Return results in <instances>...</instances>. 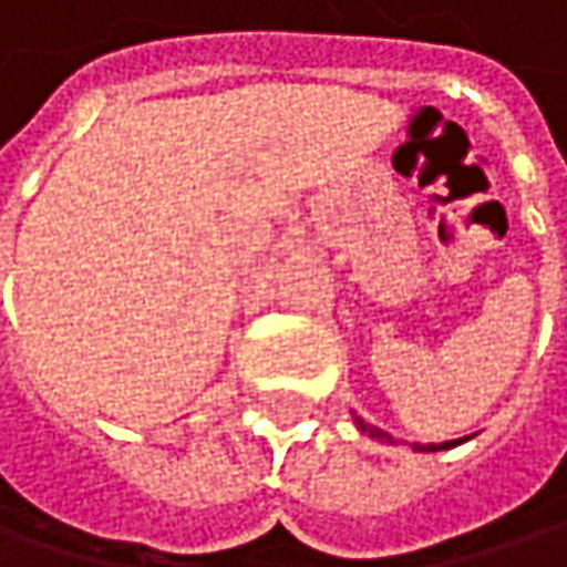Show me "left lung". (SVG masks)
<instances>
[{"label": "left lung", "instance_id": "8db88e82", "mask_svg": "<svg viewBox=\"0 0 567 567\" xmlns=\"http://www.w3.org/2000/svg\"><path fill=\"white\" fill-rule=\"evenodd\" d=\"M353 422H357V429L360 432H370V437H389L386 432H380V429H373V425H367L360 415H353ZM454 444H461V441H444V444H429L425 451H444V447H454Z\"/></svg>", "mask_w": 567, "mask_h": 567}]
</instances>
